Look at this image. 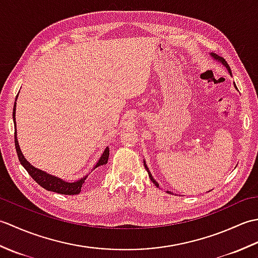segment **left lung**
Instances as JSON below:
<instances>
[{
	"label": "left lung",
	"mask_w": 258,
	"mask_h": 258,
	"mask_svg": "<svg viewBox=\"0 0 258 258\" xmlns=\"http://www.w3.org/2000/svg\"><path fill=\"white\" fill-rule=\"evenodd\" d=\"M210 55L214 58V59H215V61H217V62H220V63H222V65H224V67H225L226 69H227V71H228V73L229 74H231L232 75V71H231V68H229V65L227 64V62L225 61V59H224L222 56H220V55H217V54H215V53H210ZM234 86H235V89H236L237 90V87H236V84H235L234 83ZM144 166H145V169H146V171H147V173H149V177L151 178V180H152V182H153V184H154L155 186H156V187H158V186H160V185H158V183L156 182V180L154 179V177H153L152 176V174H151V172H150V169H149V167H147V165H146V163H145V161H144ZM167 193H169V194H173V193H171V191H168L167 190Z\"/></svg>",
	"instance_id": "8db88e82"
}]
</instances>
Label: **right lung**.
<instances>
[{"instance_id":"add662e5","label":"right lung","mask_w":258,"mask_h":258,"mask_svg":"<svg viewBox=\"0 0 258 258\" xmlns=\"http://www.w3.org/2000/svg\"><path fill=\"white\" fill-rule=\"evenodd\" d=\"M19 94L16 95V98H18ZM16 98H15V103H14V107H13V120H14V126H15V135H14V141H15V149L16 153H18V157L20 160V163L23 165V167L26 169L27 173L30 174V176L35 180V182L41 185L43 188H45L47 190L51 191H55V193L58 194H64V195H78L81 193V188L82 185L85 182L86 177L89 175H85L84 177H82L78 180H74V182H68V180H63L62 178H59L57 176H54V175L48 174L42 169H38L31 165V163L26 161V158L24 155L22 154V151L20 149L19 145V141H18V136H16V122H15V109H16ZM108 155H109V149L106 147L105 151L103 152V154L101 155L100 160L97 161L95 164V166L93 167V169L97 168L98 166L105 165L108 161ZM92 169V171H93Z\"/></svg>"}]
</instances>
